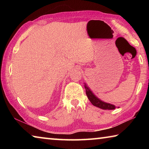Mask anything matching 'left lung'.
<instances>
[{"label":"left lung","mask_w":149,"mask_h":149,"mask_svg":"<svg viewBox=\"0 0 149 149\" xmlns=\"http://www.w3.org/2000/svg\"><path fill=\"white\" fill-rule=\"evenodd\" d=\"M84 84V87L85 89V91H86L87 98L90 100V102L92 103L93 105H94L95 107H97L99 108H101V109L103 110H114L115 108H116L114 104L105 102L99 99L97 96H95V95L93 93L92 91L89 89V87L87 86L85 83Z\"/></svg>","instance_id":"1"}]
</instances>
